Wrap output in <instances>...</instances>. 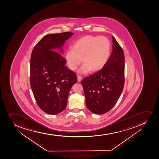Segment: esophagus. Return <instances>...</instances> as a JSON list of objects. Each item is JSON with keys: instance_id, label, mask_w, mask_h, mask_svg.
Listing matches in <instances>:
<instances>
[{"instance_id": "esophagus-1", "label": "esophagus", "mask_w": 159, "mask_h": 159, "mask_svg": "<svg viewBox=\"0 0 159 159\" xmlns=\"http://www.w3.org/2000/svg\"><path fill=\"white\" fill-rule=\"evenodd\" d=\"M77 79L78 81L79 82L81 81V80H82V76H80V75H78Z\"/></svg>"}]
</instances>
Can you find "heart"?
<instances>
[{
    "mask_svg": "<svg viewBox=\"0 0 159 159\" xmlns=\"http://www.w3.org/2000/svg\"><path fill=\"white\" fill-rule=\"evenodd\" d=\"M111 50V42L107 37L88 35L77 40L73 43V48L67 49L66 61L69 68L75 70L83 59L84 62L79 71L85 74L92 69L98 70L102 69L107 62Z\"/></svg>",
    "mask_w": 159,
    "mask_h": 159,
    "instance_id": "heart-1",
    "label": "heart"
}]
</instances>
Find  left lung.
<instances>
[{"mask_svg": "<svg viewBox=\"0 0 159 159\" xmlns=\"http://www.w3.org/2000/svg\"><path fill=\"white\" fill-rule=\"evenodd\" d=\"M112 43V52L105 66L81 81L86 107L98 115L105 114L115 106L124 88V52L114 36Z\"/></svg>", "mask_w": 159, "mask_h": 159, "instance_id": "left-lung-1", "label": "left lung"}]
</instances>
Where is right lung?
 <instances>
[{"instance_id": "right-lung-1", "label": "right lung", "mask_w": 159, "mask_h": 159, "mask_svg": "<svg viewBox=\"0 0 159 159\" xmlns=\"http://www.w3.org/2000/svg\"><path fill=\"white\" fill-rule=\"evenodd\" d=\"M73 35L64 32L46 35L32 52L31 89L38 107L47 114L56 115L66 108L70 90L77 81L76 73L65 66L66 59L53 51L61 48Z\"/></svg>"}]
</instances>
